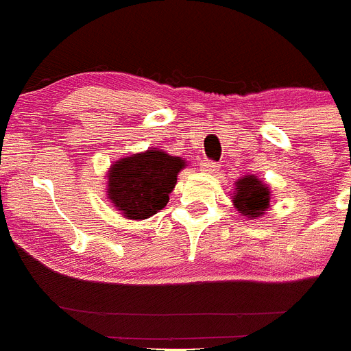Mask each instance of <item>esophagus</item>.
I'll list each match as a JSON object with an SVG mask.
<instances>
[{
	"label": "esophagus",
	"mask_w": 351,
	"mask_h": 351,
	"mask_svg": "<svg viewBox=\"0 0 351 351\" xmlns=\"http://www.w3.org/2000/svg\"><path fill=\"white\" fill-rule=\"evenodd\" d=\"M200 169H202L204 172L213 173V172H216V170H218V163H216V161H213V160H204L202 163H200Z\"/></svg>",
	"instance_id": "34e87169"
}]
</instances>
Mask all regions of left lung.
Wrapping results in <instances>:
<instances>
[{
    "mask_svg": "<svg viewBox=\"0 0 351 351\" xmlns=\"http://www.w3.org/2000/svg\"><path fill=\"white\" fill-rule=\"evenodd\" d=\"M271 191L255 176H246L237 182V193L234 195V204L244 216L256 218L269 207Z\"/></svg>",
    "mask_w": 351,
    "mask_h": 351,
    "instance_id": "8db88e82",
    "label": "left lung"
}]
</instances>
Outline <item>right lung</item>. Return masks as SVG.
<instances>
[{"instance_id": "1", "label": "right lung", "mask_w": 351, "mask_h": 351, "mask_svg": "<svg viewBox=\"0 0 351 351\" xmlns=\"http://www.w3.org/2000/svg\"><path fill=\"white\" fill-rule=\"evenodd\" d=\"M182 167L184 160L156 149L123 158L108 173V197L130 219L149 218L167 206Z\"/></svg>"}]
</instances>
